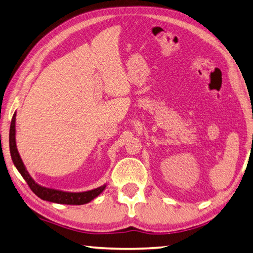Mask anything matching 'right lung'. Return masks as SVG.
Wrapping results in <instances>:
<instances>
[{"instance_id":"obj_1","label":"right lung","mask_w":253,"mask_h":253,"mask_svg":"<svg viewBox=\"0 0 253 253\" xmlns=\"http://www.w3.org/2000/svg\"><path fill=\"white\" fill-rule=\"evenodd\" d=\"M15 123H16V112L14 113L12 122H11V127H9V152H11L12 160H13L14 166L16 167L18 172L21 173V175L24 177V180L27 182L28 186L31 187V190L39 197V199H42L43 201L52 202V203H58V204L83 205L95 199V197H97L104 190H105L106 184H104L100 187H97V189H94L91 191L79 192V193L63 192V191L49 189V187L39 185L37 182H35V180L26 170V167H25L22 158L18 153L17 147H16V138H15V135H16Z\"/></svg>"}]
</instances>
